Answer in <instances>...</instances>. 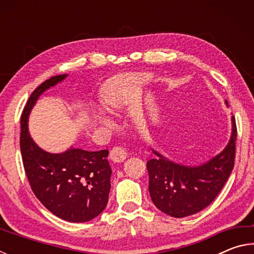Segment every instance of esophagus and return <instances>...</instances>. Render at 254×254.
Returning <instances> with one entry per match:
<instances>
[{
  "label": "esophagus",
  "mask_w": 254,
  "mask_h": 254,
  "mask_svg": "<svg viewBox=\"0 0 254 254\" xmlns=\"http://www.w3.org/2000/svg\"><path fill=\"white\" fill-rule=\"evenodd\" d=\"M127 150L126 148H123L122 145H117V147H114L110 152V158L113 162H121L127 158Z\"/></svg>",
  "instance_id": "esophagus-1"
}]
</instances>
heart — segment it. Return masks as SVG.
I'll list each match as a JSON object with an SVG mask.
<instances>
[{"instance_id":"heart-1","label":"heart","mask_w":254,"mask_h":254,"mask_svg":"<svg viewBox=\"0 0 254 254\" xmlns=\"http://www.w3.org/2000/svg\"><path fill=\"white\" fill-rule=\"evenodd\" d=\"M131 80L135 81V83H142V81L145 80V77L144 76H134V77H132ZM105 103L109 109L118 110L122 105V98L118 93H111L105 97ZM98 118H100L104 123H107V120L103 117L102 114H98Z\"/></svg>"}]
</instances>
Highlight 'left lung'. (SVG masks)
Segmentation results:
<instances>
[{
  "instance_id": "1",
  "label": "left lung",
  "mask_w": 254,
  "mask_h": 254,
  "mask_svg": "<svg viewBox=\"0 0 254 254\" xmlns=\"http://www.w3.org/2000/svg\"><path fill=\"white\" fill-rule=\"evenodd\" d=\"M236 136L238 130L233 117L229 144L212 160L198 167L177 165L153 151L158 157L150 159L147 169L150 196L156 207L177 218L207 207L220 194L233 170Z\"/></svg>"
}]
</instances>
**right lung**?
<instances>
[{
	"instance_id": "obj_1",
	"label": "right lung",
	"mask_w": 254,
	"mask_h": 254,
	"mask_svg": "<svg viewBox=\"0 0 254 254\" xmlns=\"http://www.w3.org/2000/svg\"><path fill=\"white\" fill-rule=\"evenodd\" d=\"M66 76L51 77L30 95L21 115L20 148L25 175L37 198L59 218L83 223L100 215L109 200V150L70 148L63 153H49L38 147L28 132V117L38 97Z\"/></svg>"
}]
</instances>
